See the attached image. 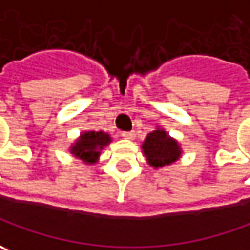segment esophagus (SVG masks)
<instances>
[{"label": "esophagus", "instance_id": "obj_1", "mask_svg": "<svg viewBox=\"0 0 250 250\" xmlns=\"http://www.w3.org/2000/svg\"><path fill=\"white\" fill-rule=\"evenodd\" d=\"M122 137L125 138V140H134L136 133H134V131H123V133H122Z\"/></svg>", "mask_w": 250, "mask_h": 250}]
</instances>
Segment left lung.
<instances>
[{
  "mask_svg": "<svg viewBox=\"0 0 250 250\" xmlns=\"http://www.w3.org/2000/svg\"><path fill=\"white\" fill-rule=\"evenodd\" d=\"M143 152L146 161L154 168H162L176 162L182 155L178 141L167 134L165 130L157 128L146 137L143 143Z\"/></svg>",
  "mask_w": 250,
  "mask_h": 250,
  "instance_id": "left-lung-1",
  "label": "left lung"
}]
</instances>
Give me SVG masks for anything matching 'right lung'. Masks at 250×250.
Instances as JSON below:
<instances>
[{
	"instance_id": "obj_1",
	"label": "right lung",
	"mask_w": 250,
	"mask_h": 250,
	"mask_svg": "<svg viewBox=\"0 0 250 250\" xmlns=\"http://www.w3.org/2000/svg\"><path fill=\"white\" fill-rule=\"evenodd\" d=\"M110 136L104 131H85L71 146L70 152L75 158L82 159L85 164H95L101 155V151L110 144Z\"/></svg>"
}]
</instances>
